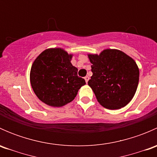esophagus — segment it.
<instances>
[{
	"label": "esophagus",
	"instance_id": "1",
	"mask_svg": "<svg viewBox=\"0 0 157 157\" xmlns=\"http://www.w3.org/2000/svg\"><path fill=\"white\" fill-rule=\"evenodd\" d=\"M84 79H85V81H86V83H87V82H88L89 79H90V77H89L88 76H86V77H84Z\"/></svg>",
	"mask_w": 157,
	"mask_h": 157
}]
</instances>
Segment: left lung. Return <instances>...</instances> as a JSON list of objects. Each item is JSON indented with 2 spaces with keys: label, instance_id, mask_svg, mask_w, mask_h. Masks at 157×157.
<instances>
[{
  "label": "left lung",
  "instance_id": "8db88e82",
  "mask_svg": "<svg viewBox=\"0 0 157 157\" xmlns=\"http://www.w3.org/2000/svg\"><path fill=\"white\" fill-rule=\"evenodd\" d=\"M93 76L88 85L98 102L108 109L125 106L134 97L139 82V69L133 58L116 49L99 55H88Z\"/></svg>",
  "mask_w": 157,
  "mask_h": 157
}]
</instances>
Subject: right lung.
Listing matches in <instances>:
<instances>
[{
  "label": "right lung",
  "mask_w": 157,
  "mask_h": 157,
  "mask_svg": "<svg viewBox=\"0 0 157 157\" xmlns=\"http://www.w3.org/2000/svg\"><path fill=\"white\" fill-rule=\"evenodd\" d=\"M72 55L62 48L42 52L33 62L30 83L37 97L46 105L61 107L74 100L79 89L86 84L71 63Z\"/></svg>",
  "instance_id": "right-lung-1"
}]
</instances>
